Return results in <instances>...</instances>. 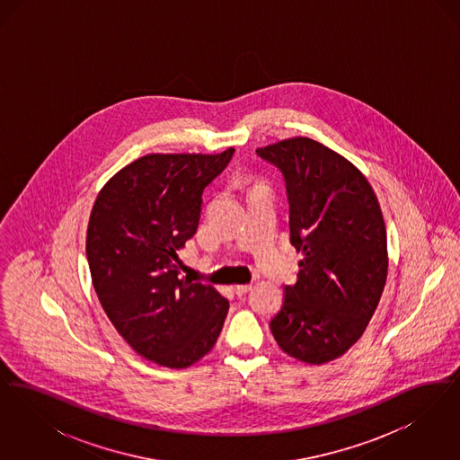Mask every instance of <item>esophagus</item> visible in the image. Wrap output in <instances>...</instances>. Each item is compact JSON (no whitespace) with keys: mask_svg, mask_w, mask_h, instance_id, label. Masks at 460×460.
<instances>
[{"mask_svg":"<svg viewBox=\"0 0 460 460\" xmlns=\"http://www.w3.org/2000/svg\"><path fill=\"white\" fill-rule=\"evenodd\" d=\"M250 289H252V285L234 286V293H236L238 296H243V295H246V293H248Z\"/></svg>","mask_w":460,"mask_h":460,"instance_id":"34e87169","label":"esophagus"}]
</instances>
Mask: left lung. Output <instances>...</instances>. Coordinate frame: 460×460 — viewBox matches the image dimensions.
Segmentation results:
<instances>
[{
    "instance_id": "8db88e82",
    "label": "left lung",
    "mask_w": 460,
    "mask_h": 460,
    "mask_svg": "<svg viewBox=\"0 0 460 460\" xmlns=\"http://www.w3.org/2000/svg\"><path fill=\"white\" fill-rule=\"evenodd\" d=\"M285 179L291 244L305 257L270 331L306 364L338 358L362 336L386 283V227L367 179L324 145L293 137L259 148Z\"/></svg>"
}]
</instances>
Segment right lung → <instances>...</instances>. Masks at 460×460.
Masks as SVG:
<instances>
[{"mask_svg":"<svg viewBox=\"0 0 460 460\" xmlns=\"http://www.w3.org/2000/svg\"><path fill=\"white\" fill-rule=\"evenodd\" d=\"M234 155H146L94 201L86 255L94 291L119 334L164 367L195 364L216 345L229 302L179 279L177 252L197 233L203 190Z\"/></svg>","mask_w":460,"mask_h":460,"instance_id":"1","label":"right lung"}]
</instances>
